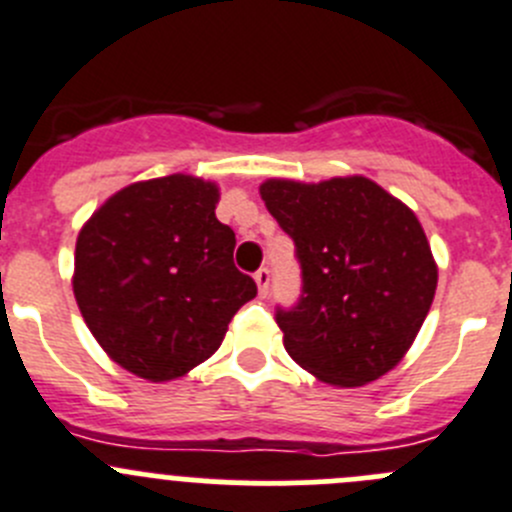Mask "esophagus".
I'll return each mask as SVG.
<instances>
[{
  "instance_id": "1",
  "label": "esophagus",
  "mask_w": 512,
  "mask_h": 512,
  "mask_svg": "<svg viewBox=\"0 0 512 512\" xmlns=\"http://www.w3.org/2000/svg\"><path fill=\"white\" fill-rule=\"evenodd\" d=\"M255 283H257V290H260V295L265 298L267 290H270V270H267V267H260V270L255 272Z\"/></svg>"
}]
</instances>
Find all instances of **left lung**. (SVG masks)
I'll return each mask as SVG.
<instances>
[{"label":"left lung","mask_w":512,"mask_h":512,"mask_svg":"<svg viewBox=\"0 0 512 512\" xmlns=\"http://www.w3.org/2000/svg\"><path fill=\"white\" fill-rule=\"evenodd\" d=\"M260 194L303 272L298 305L275 313L290 358L333 386H364L394 369L437 290L417 214L366 176L267 179Z\"/></svg>","instance_id":"8db88e82"}]
</instances>
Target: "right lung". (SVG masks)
<instances>
[{
	"label": "right lung",
	"mask_w": 512,
	"mask_h": 512,
	"mask_svg": "<svg viewBox=\"0 0 512 512\" xmlns=\"http://www.w3.org/2000/svg\"><path fill=\"white\" fill-rule=\"evenodd\" d=\"M217 202L214 181L171 174L116 191L80 229L73 293L85 326L141 379H179L207 361L257 295L234 267Z\"/></svg>",
	"instance_id": "obj_1"
}]
</instances>
